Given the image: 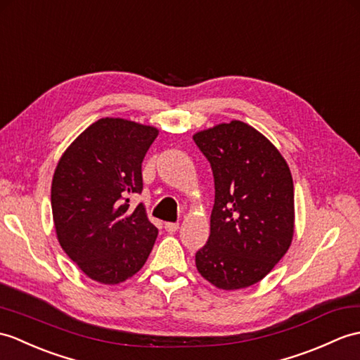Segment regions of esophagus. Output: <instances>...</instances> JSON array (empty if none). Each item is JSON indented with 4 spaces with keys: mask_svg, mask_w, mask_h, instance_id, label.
<instances>
[{
    "mask_svg": "<svg viewBox=\"0 0 360 360\" xmlns=\"http://www.w3.org/2000/svg\"><path fill=\"white\" fill-rule=\"evenodd\" d=\"M178 229H179V224H178V222H167V224H165V230L169 231V233L178 231Z\"/></svg>",
    "mask_w": 360,
    "mask_h": 360,
    "instance_id": "esophagus-1",
    "label": "esophagus"
}]
</instances>
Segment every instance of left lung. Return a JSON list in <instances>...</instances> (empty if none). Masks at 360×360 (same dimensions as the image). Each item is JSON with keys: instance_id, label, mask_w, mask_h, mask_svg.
<instances>
[{"instance_id": "obj_1", "label": "left lung", "mask_w": 360, "mask_h": 360, "mask_svg": "<svg viewBox=\"0 0 360 360\" xmlns=\"http://www.w3.org/2000/svg\"><path fill=\"white\" fill-rule=\"evenodd\" d=\"M193 139L214 176L210 238L196 253V269L219 290L252 287L293 240L290 167L269 138L238 120L196 131Z\"/></svg>"}]
</instances>
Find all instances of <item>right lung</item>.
I'll return each mask as SVG.
<instances>
[{
  "label": "right lung",
  "mask_w": 360,
  "mask_h": 360,
  "mask_svg": "<svg viewBox=\"0 0 360 360\" xmlns=\"http://www.w3.org/2000/svg\"><path fill=\"white\" fill-rule=\"evenodd\" d=\"M160 130L101 118L65 148L52 179V214L64 252L91 281L116 285L144 266L158 236L141 193V164Z\"/></svg>",
  "instance_id": "obj_1"
}]
</instances>
